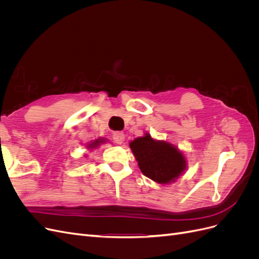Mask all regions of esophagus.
Listing matches in <instances>:
<instances>
[{"instance_id": "obj_1", "label": "esophagus", "mask_w": 259, "mask_h": 259, "mask_svg": "<svg viewBox=\"0 0 259 259\" xmlns=\"http://www.w3.org/2000/svg\"><path fill=\"white\" fill-rule=\"evenodd\" d=\"M112 138H113V142L115 144L122 145L123 142H124V139H125V134H124V133H121V132H115L113 136H112Z\"/></svg>"}]
</instances>
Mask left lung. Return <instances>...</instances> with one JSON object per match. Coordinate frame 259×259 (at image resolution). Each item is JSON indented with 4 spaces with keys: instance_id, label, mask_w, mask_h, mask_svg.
<instances>
[{
    "instance_id": "1",
    "label": "left lung",
    "mask_w": 259,
    "mask_h": 259,
    "mask_svg": "<svg viewBox=\"0 0 259 259\" xmlns=\"http://www.w3.org/2000/svg\"><path fill=\"white\" fill-rule=\"evenodd\" d=\"M130 148L142 173L158 184L175 183L187 169L183 151L167 142L152 138L149 133L132 140Z\"/></svg>"
}]
</instances>
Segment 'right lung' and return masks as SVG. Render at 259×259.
Returning <instances> with one entry per match:
<instances>
[{
    "instance_id": "add662e5",
    "label": "right lung",
    "mask_w": 259,
    "mask_h": 259,
    "mask_svg": "<svg viewBox=\"0 0 259 259\" xmlns=\"http://www.w3.org/2000/svg\"><path fill=\"white\" fill-rule=\"evenodd\" d=\"M104 143H106V139L105 138H98V139H96V140H94V142H91V143H89L88 144V149H90V150H94V149H96V148H98L101 144H104Z\"/></svg>"
}]
</instances>
